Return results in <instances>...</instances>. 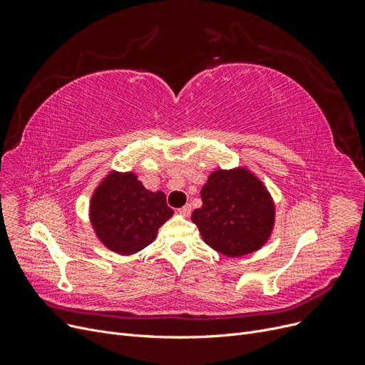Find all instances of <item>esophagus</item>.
Wrapping results in <instances>:
<instances>
[{
  "mask_svg": "<svg viewBox=\"0 0 365 365\" xmlns=\"http://www.w3.org/2000/svg\"><path fill=\"white\" fill-rule=\"evenodd\" d=\"M192 213V205L190 204H185L184 207L180 208V215L184 216V217H189Z\"/></svg>",
  "mask_w": 365,
  "mask_h": 365,
  "instance_id": "34e87169",
  "label": "esophagus"
}]
</instances>
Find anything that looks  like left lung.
Segmentation results:
<instances>
[{
	"label": "left lung",
	"instance_id": "left-lung-1",
	"mask_svg": "<svg viewBox=\"0 0 365 365\" xmlns=\"http://www.w3.org/2000/svg\"><path fill=\"white\" fill-rule=\"evenodd\" d=\"M202 207L192 220L208 247L228 257L259 250L274 225V204L264 185L247 169L215 170L201 190Z\"/></svg>",
	"mask_w": 365,
	"mask_h": 365
}]
</instances>
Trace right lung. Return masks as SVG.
Returning a JSON list of instances; mask_svg holds the SVG:
<instances>
[{
    "mask_svg": "<svg viewBox=\"0 0 365 365\" xmlns=\"http://www.w3.org/2000/svg\"><path fill=\"white\" fill-rule=\"evenodd\" d=\"M172 215L164 193L148 190L134 173H109L91 197L97 237L125 256L148 247Z\"/></svg>",
    "mask_w": 365,
    "mask_h": 365,
    "instance_id": "right-lung-1",
    "label": "right lung"
}]
</instances>
